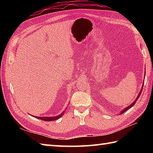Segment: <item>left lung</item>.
Returning <instances> with one entry per match:
<instances>
[{
  "label": "left lung",
  "mask_w": 153,
  "mask_h": 153,
  "mask_svg": "<svg viewBox=\"0 0 153 153\" xmlns=\"http://www.w3.org/2000/svg\"><path fill=\"white\" fill-rule=\"evenodd\" d=\"M143 85H144V84H143ZM143 86H142V88H141V91H140V92H139V95H137V98H136V99L134 100V102H133L132 103H131V105H129V106H127L126 107V108H125L124 109H123V110H122V111H121V112H120V114H123V112H125L126 111V110H128V109H129V108H131V107L133 106H134V105H135V102H136V101H137V99L139 98V97H140V95H141V92H142V90H143Z\"/></svg>",
  "instance_id": "8db88e82"
}]
</instances>
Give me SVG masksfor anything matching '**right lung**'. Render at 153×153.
I'll return each mask as SVG.
<instances>
[{
    "label": "right lung",
    "mask_w": 153,
    "mask_h": 153,
    "mask_svg": "<svg viewBox=\"0 0 153 153\" xmlns=\"http://www.w3.org/2000/svg\"><path fill=\"white\" fill-rule=\"evenodd\" d=\"M64 111L62 113H61L60 114H59L58 116H54V117H38V116H35V117L38 119L44 120V121H54V120H56L58 119H59L60 118H61V117L62 116V115L64 114Z\"/></svg>",
    "instance_id": "1"
}]
</instances>
